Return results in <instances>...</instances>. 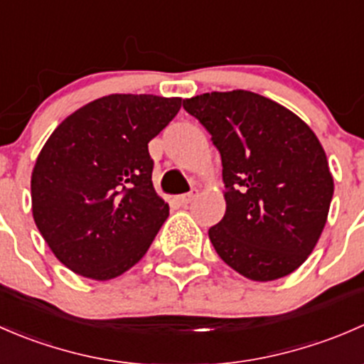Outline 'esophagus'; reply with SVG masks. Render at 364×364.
<instances>
[{
  "instance_id": "esophagus-1",
  "label": "esophagus",
  "mask_w": 364,
  "mask_h": 364,
  "mask_svg": "<svg viewBox=\"0 0 364 364\" xmlns=\"http://www.w3.org/2000/svg\"><path fill=\"white\" fill-rule=\"evenodd\" d=\"M197 196H199V192H197V190H192V192L183 193V196H179V197H178V203L181 204V205H188L190 203H192L193 199H196Z\"/></svg>"
}]
</instances>
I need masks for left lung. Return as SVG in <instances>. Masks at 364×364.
I'll list each match as a JSON object with an SVG mask.
<instances>
[{"instance_id":"8db88e82","label":"left lung","mask_w":364,"mask_h":364,"mask_svg":"<svg viewBox=\"0 0 364 364\" xmlns=\"http://www.w3.org/2000/svg\"><path fill=\"white\" fill-rule=\"evenodd\" d=\"M222 156L225 215L209 229L220 259L253 282L296 271L324 230L333 176L311 128L284 105L245 90L186 98Z\"/></svg>"}]
</instances>
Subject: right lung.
I'll list each match as a JSON object with an SVG mask.
<instances>
[{
    "label": "right lung",
    "instance_id": "add662e5",
    "mask_svg": "<svg viewBox=\"0 0 364 364\" xmlns=\"http://www.w3.org/2000/svg\"><path fill=\"white\" fill-rule=\"evenodd\" d=\"M181 98L109 95L77 109L43 144L31 174L33 220L61 264L111 280L139 262L168 216L148 142Z\"/></svg>",
    "mask_w": 364,
    "mask_h": 364
}]
</instances>
